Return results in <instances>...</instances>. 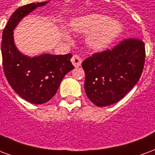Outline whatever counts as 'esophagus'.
Instances as JSON below:
<instances>
[{
  "mask_svg": "<svg viewBox=\"0 0 155 155\" xmlns=\"http://www.w3.org/2000/svg\"><path fill=\"white\" fill-rule=\"evenodd\" d=\"M71 63H72L73 65L75 66V67L80 66V65L81 64V62H82V61H81V59L80 58V56L77 55V54H74V55H73L72 58H71Z\"/></svg>",
  "mask_w": 155,
  "mask_h": 155,
  "instance_id": "obj_1",
  "label": "esophagus"
}]
</instances>
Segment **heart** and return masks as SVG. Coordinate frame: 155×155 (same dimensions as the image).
<instances>
[{"label": "heart", "instance_id": "heart-1", "mask_svg": "<svg viewBox=\"0 0 155 155\" xmlns=\"http://www.w3.org/2000/svg\"><path fill=\"white\" fill-rule=\"evenodd\" d=\"M71 29L79 33H89L87 45L94 51H101L112 44L122 31L121 25L110 17L101 14H90L73 19Z\"/></svg>", "mask_w": 155, "mask_h": 155}]
</instances>
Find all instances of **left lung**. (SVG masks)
<instances>
[{
  "instance_id": "obj_1",
  "label": "left lung",
  "mask_w": 155,
  "mask_h": 155,
  "mask_svg": "<svg viewBox=\"0 0 155 155\" xmlns=\"http://www.w3.org/2000/svg\"><path fill=\"white\" fill-rule=\"evenodd\" d=\"M144 61V43L133 38L88 57L82 63L88 98L99 107L120 101L139 81Z\"/></svg>"
}]
</instances>
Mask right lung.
<instances>
[{
    "mask_svg": "<svg viewBox=\"0 0 155 155\" xmlns=\"http://www.w3.org/2000/svg\"><path fill=\"white\" fill-rule=\"evenodd\" d=\"M48 2L31 3L15 10L2 34V64L5 78L19 96L35 104L52 99L64 75L74 68L71 62V54H42L29 57L21 54L14 43L13 31L21 20Z\"/></svg>",
    "mask_w": 155,
    "mask_h": 155,
    "instance_id": "1",
    "label": "right lung"
}]
</instances>
